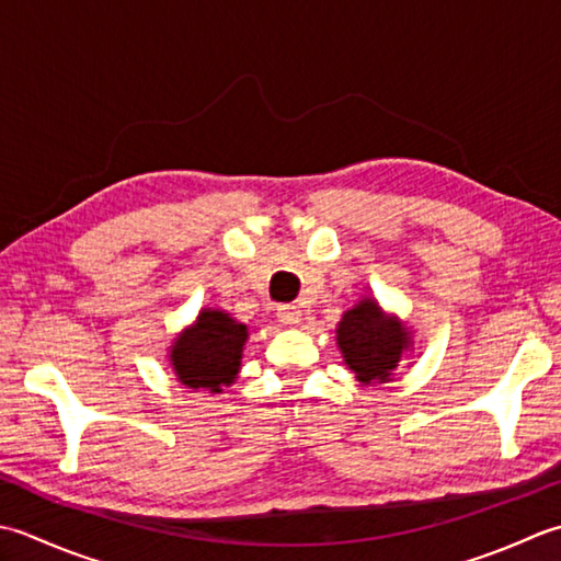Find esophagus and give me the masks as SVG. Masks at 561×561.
<instances>
[{
  "label": "esophagus",
  "mask_w": 561,
  "mask_h": 561,
  "mask_svg": "<svg viewBox=\"0 0 561 561\" xmlns=\"http://www.w3.org/2000/svg\"><path fill=\"white\" fill-rule=\"evenodd\" d=\"M276 314H278V322L285 327L300 324V307L297 305H280Z\"/></svg>",
  "instance_id": "1"
}]
</instances>
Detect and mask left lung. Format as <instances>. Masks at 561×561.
<instances>
[{
	"label": "left lung",
	"mask_w": 561,
	"mask_h": 561,
	"mask_svg": "<svg viewBox=\"0 0 561 561\" xmlns=\"http://www.w3.org/2000/svg\"><path fill=\"white\" fill-rule=\"evenodd\" d=\"M336 334L346 365L365 385L390 380L407 346L404 327L385 317L373 300H363L348 310Z\"/></svg>",
	"instance_id": "obj_1"
}]
</instances>
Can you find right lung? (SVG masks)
Returning a JSON list of instances; mask_svg holds the SVG:
<instances>
[{
    "label": "right lung",
    "mask_w": 561,
    "mask_h": 561,
    "mask_svg": "<svg viewBox=\"0 0 561 561\" xmlns=\"http://www.w3.org/2000/svg\"><path fill=\"white\" fill-rule=\"evenodd\" d=\"M247 336V327L230 314L201 312L196 327L184 331L171 348L176 377L191 390L220 392V387L234 382Z\"/></svg>",
    "instance_id": "add662e5"
}]
</instances>
